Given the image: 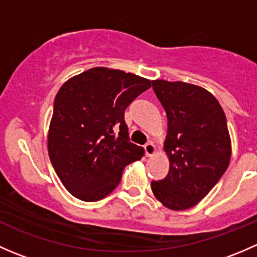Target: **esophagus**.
Instances as JSON below:
<instances>
[{"label": "esophagus", "mask_w": 257, "mask_h": 257, "mask_svg": "<svg viewBox=\"0 0 257 257\" xmlns=\"http://www.w3.org/2000/svg\"><path fill=\"white\" fill-rule=\"evenodd\" d=\"M144 149H145V155H147V157H153V155L155 154V152H157V148H155V145L153 143L145 144Z\"/></svg>", "instance_id": "esophagus-1"}]
</instances>
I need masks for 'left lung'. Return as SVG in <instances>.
I'll list each match as a JSON object with an SVG mask.
<instances>
[{
	"label": "left lung",
	"instance_id": "left-lung-1",
	"mask_svg": "<svg viewBox=\"0 0 257 257\" xmlns=\"http://www.w3.org/2000/svg\"><path fill=\"white\" fill-rule=\"evenodd\" d=\"M152 83L167 113L164 150L170 167L167 177L150 186L165 208L190 209L208 195L229 167L231 139L226 116L203 87L164 79Z\"/></svg>",
	"mask_w": 257,
	"mask_h": 257
}]
</instances>
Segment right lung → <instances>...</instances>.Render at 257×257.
I'll return each instance as SVG.
<instances>
[{
	"mask_svg": "<svg viewBox=\"0 0 257 257\" xmlns=\"http://www.w3.org/2000/svg\"><path fill=\"white\" fill-rule=\"evenodd\" d=\"M150 87L152 82L143 77L94 67L59 88L49 124L48 154L74 198H105L118 186L124 168L143 157V148L129 142L124 110Z\"/></svg>",
	"mask_w": 257,
	"mask_h": 257,
	"instance_id": "1",
	"label": "right lung"
}]
</instances>
